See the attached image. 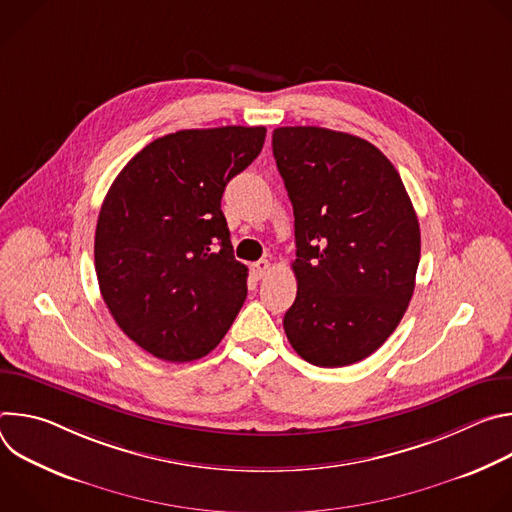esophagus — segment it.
Wrapping results in <instances>:
<instances>
[{
  "mask_svg": "<svg viewBox=\"0 0 512 512\" xmlns=\"http://www.w3.org/2000/svg\"><path fill=\"white\" fill-rule=\"evenodd\" d=\"M251 269H253V275H255L257 279H261V277L271 269V265H269V261H267V259H261V261L253 263V265H251Z\"/></svg>",
  "mask_w": 512,
  "mask_h": 512,
  "instance_id": "34e87169",
  "label": "esophagus"
}]
</instances>
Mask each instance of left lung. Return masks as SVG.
I'll return each instance as SVG.
<instances>
[{
    "label": "left lung",
    "instance_id": "obj_1",
    "mask_svg": "<svg viewBox=\"0 0 512 512\" xmlns=\"http://www.w3.org/2000/svg\"><path fill=\"white\" fill-rule=\"evenodd\" d=\"M273 158L294 206L298 296L289 344L324 369L371 356L415 289L421 235L399 172L367 139L277 127Z\"/></svg>",
    "mask_w": 512,
    "mask_h": 512
}]
</instances>
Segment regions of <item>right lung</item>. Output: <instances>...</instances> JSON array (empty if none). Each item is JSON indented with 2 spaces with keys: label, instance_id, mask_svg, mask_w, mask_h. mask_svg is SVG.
<instances>
[{
  "label": "right lung",
  "instance_id": "obj_1",
  "mask_svg": "<svg viewBox=\"0 0 512 512\" xmlns=\"http://www.w3.org/2000/svg\"><path fill=\"white\" fill-rule=\"evenodd\" d=\"M265 127L182 129L148 143L111 184L95 231L101 296L117 326L168 362L208 354L247 298L221 198Z\"/></svg>",
  "mask_w": 512,
  "mask_h": 512
}]
</instances>
